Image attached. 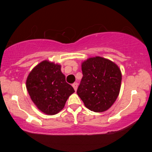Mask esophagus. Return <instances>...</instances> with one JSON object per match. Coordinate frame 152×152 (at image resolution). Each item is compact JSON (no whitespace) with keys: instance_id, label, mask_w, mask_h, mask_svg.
<instances>
[{"instance_id":"obj_1","label":"esophagus","mask_w":152,"mask_h":152,"mask_svg":"<svg viewBox=\"0 0 152 152\" xmlns=\"http://www.w3.org/2000/svg\"><path fill=\"white\" fill-rule=\"evenodd\" d=\"M72 86L74 87V90H75V91H76V90H77V88H78V83H73Z\"/></svg>"}]
</instances>
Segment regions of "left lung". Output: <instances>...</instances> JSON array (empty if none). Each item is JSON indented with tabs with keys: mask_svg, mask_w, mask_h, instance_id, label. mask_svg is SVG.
I'll return each mask as SVG.
<instances>
[{
	"mask_svg": "<svg viewBox=\"0 0 152 152\" xmlns=\"http://www.w3.org/2000/svg\"><path fill=\"white\" fill-rule=\"evenodd\" d=\"M83 73L77 89L87 109L104 112L114 104L120 92L121 72L119 67L101 56L87 58L81 64Z\"/></svg>",
	"mask_w": 152,
	"mask_h": 152,
	"instance_id": "8db88e82",
	"label": "left lung"
}]
</instances>
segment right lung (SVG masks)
I'll return each mask as SVG.
<instances>
[{"label": "right lung", "instance_id": "right-lung-1", "mask_svg": "<svg viewBox=\"0 0 152 152\" xmlns=\"http://www.w3.org/2000/svg\"><path fill=\"white\" fill-rule=\"evenodd\" d=\"M58 64L45 60L31 70L26 79V88L32 102L44 114L54 115L64 108L69 97L74 93Z\"/></svg>", "mask_w": 152, "mask_h": 152}]
</instances>
